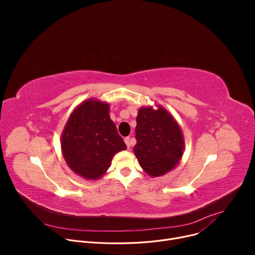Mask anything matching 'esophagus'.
<instances>
[{
    "mask_svg": "<svg viewBox=\"0 0 255 255\" xmlns=\"http://www.w3.org/2000/svg\"><path fill=\"white\" fill-rule=\"evenodd\" d=\"M124 141H125V143H126V145H127V147L128 148H130V146H131V139H130V137H126L125 139H124Z\"/></svg>",
    "mask_w": 255,
    "mask_h": 255,
    "instance_id": "obj_1",
    "label": "esophagus"
}]
</instances>
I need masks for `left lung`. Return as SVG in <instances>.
Here are the masks:
<instances>
[{
    "label": "left lung",
    "instance_id": "left-lung-1",
    "mask_svg": "<svg viewBox=\"0 0 255 255\" xmlns=\"http://www.w3.org/2000/svg\"><path fill=\"white\" fill-rule=\"evenodd\" d=\"M134 153L148 175L157 177L173 169L183 157L185 139L174 117L162 106L141 107L136 118Z\"/></svg>",
    "mask_w": 255,
    "mask_h": 255
}]
</instances>
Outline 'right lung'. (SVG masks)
Listing matches in <instances>:
<instances>
[{"instance_id":"add662e5","label":"right lung","mask_w":255,"mask_h":255,"mask_svg":"<svg viewBox=\"0 0 255 255\" xmlns=\"http://www.w3.org/2000/svg\"><path fill=\"white\" fill-rule=\"evenodd\" d=\"M110 105L97 99L81 103L61 133V151L68 167L89 179L101 178L114 155L127 148L111 120Z\"/></svg>"}]
</instances>
